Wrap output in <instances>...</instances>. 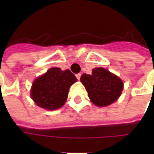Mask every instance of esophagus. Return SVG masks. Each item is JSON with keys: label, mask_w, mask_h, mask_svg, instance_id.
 Listing matches in <instances>:
<instances>
[{"label": "esophagus", "mask_w": 154, "mask_h": 154, "mask_svg": "<svg viewBox=\"0 0 154 154\" xmlns=\"http://www.w3.org/2000/svg\"><path fill=\"white\" fill-rule=\"evenodd\" d=\"M81 75H82V74L81 73H77V75H76V77H77V80H80V77H81Z\"/></svg>", "instance_id": "esophagus-1"}]
</instances>
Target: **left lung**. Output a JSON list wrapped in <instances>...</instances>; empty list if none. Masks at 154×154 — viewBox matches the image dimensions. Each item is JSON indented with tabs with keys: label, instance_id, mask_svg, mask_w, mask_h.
Masks as SVG:
<instances>
[{
	"label": "left lung",
	"instance_id": "left-lung-1",
	"mask_svg": "<svg viewBox=\"0 0 154 154\" xmlns=\"http://www.w3.org/2000/svg\"><path fill=\"white\" fill-rule=\"evenodd\" d=\"M81 82L91 102L97 106H106L115 102L123 90L121 79L103 67L94 68L91 75L82 74Z\"/></svg>",
	"mask_w": 154,
	"mask_h": 154
}]
</instances>
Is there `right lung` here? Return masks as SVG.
Masks as SVG:
<instances>
[{
  "instance_id": "obj_1",
  "label": "right lung",
  "mask_w": 154,
  "mask_h": 154,
  "mask_svg": "<svg viewBox=\"0 0 154 154\" xmlns=\"http://www.w3.org/2000/svg\"><path fill=\"white\" fill-rule=\"evenodd\" d=\"M77 81L70 70L52 67L34 82L31 98L38 106L46 110H57L66 102L69 88Z\"/></svg>"
}]
</instances>
